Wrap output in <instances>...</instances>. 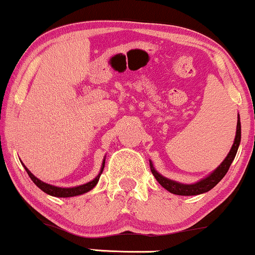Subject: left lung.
<instances>
[{"mask_svg":"<svg viewBox=\"0 0 255 255\" xmlns=\"http://www.w3.org/2000/svg\"><path fill=\"white\" fill-rule=\"evenodd\" d=\"M240 142H241V122H240V115H238V126H236V135L235 140H234V144L231 146L229 153L224 158L223 162L219 164L217 168L215 169L212 172H210L206 177L201 178L200 181L195 183H181L177 181L170 180V178L164 177L163 175H160L156 169H154L153 163L150 160V168L153 176L156 177V180L159 182L160 186L163 188H165L166 191L172 193V194L176 195H198L203 194L211 191L213 187L217 184L219 181L225 176L228 170H229L231 163H233L234 158H235L236 153H238Z\"/></svg>","mask_w":255,"mask_h":255,"instance_id":"8db88e82","label":"left lung"}]
</instances>
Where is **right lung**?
Returning a JSON list of instances; mask_svg holds the SVG:
<instances>
[{
  "label": "right lung",
  "instance_id": "obj_1",
  "mask_svg": "<svg viewBox=\"0 0 255 255\" xmlns=\"http://www.w3.org/2000/svg\"><path fill=\"white\" fill-rule=\"evenodd\" d=\"M104 165H105V157L103 159V163H102L101 171H99V174L95 178H93L92 181H90V182H87L85 184H80V186H77V187H69V188H63V187L52 186V184L43 182L42 180H39V178L34 176V175L32 174V172L28 170L25 165H24V168H25L26 172L28 174V176H30L31 180L34 182V184H36L38 188L42 189L44 193H46V194H49V195H52V197H57V198H69V197H77V195L85 194V193L90 192L91 189L95 188L96 184L98 183L99 177H101V174L103 172Z\"/></svg>",
  "mask_w": 255,
  "mask_h": 255
}]
</instances>
